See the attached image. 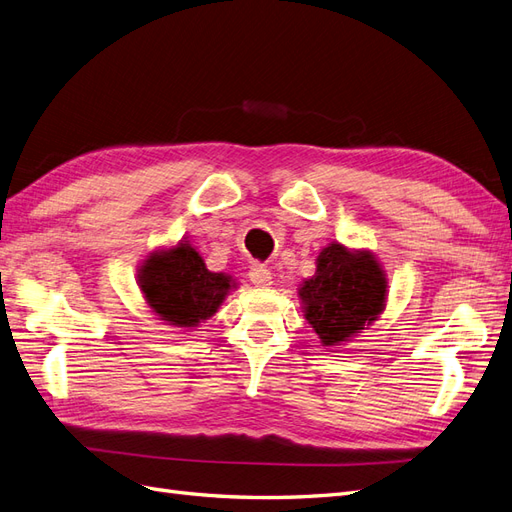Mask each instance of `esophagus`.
<instances>
[{
	"label": "esophagus",
	"instance_id": "esophagus-1",
	"mask_svg": "<svg viewBox=\"0 0 512 512\" xmlns=\"http://www.w3.org/2000/svg\"><path fill=\"white\" fill-rule=\"evenodd\" d=\"M250 280H252V284H256L260 288H267L273 284V275L265 265H254L250 269Z\"/></svg>",
	"mask_w": 512,
	"mask_h": 512
}]
</instances>
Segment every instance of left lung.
Returning <instances> with one entry per match:
<instances>
[{
    "instance_id": "obj_1",
    "label": "left lung",
    "mask_w": 512,
    "mask_h": 512,
    "mask_svg": "<svg viewBox=\"0 0 512 512\" xmlns=\"http://www.w3.org/2000/svg\"><path fill=\"white\" fill-rule=\"evenodd\" d=\"M299 297L322 346L335 348L382 314L386 277L374 254L333 241L318 254L316 275L301 284Z\"/></svg>"
}]
</instances>
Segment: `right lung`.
<instances>
[{
	"label": "right lung",
	"mask_w": 512,
	"mask_h": 512,
	"mask_svg": "<svg viewBox=\"0 0 512 512\" xmlns=\"http://www.w3.org/2000/svg\"><path fill=\"white\" fill-rule=\"evenodd\" d=\"M138 286L160 320L185 329L211 318L235 288L230 275L209 271L188 241L153 252L138 269Z\"/></svg>",
	"instance_id": "right-lung-1"
}]
</instances>
